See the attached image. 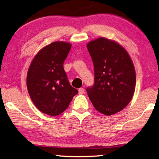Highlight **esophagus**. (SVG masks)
Wrapping results in <instances>:
<instances>
[{"mask_svg":"<svg viewBox=\"0 0 159 159\" xmlns=\"http://www.w3.org/2000/svg\"><path fill=\"white\" fill-rule=\"evenodd\" d=\"M84 92H85V89H84V88H80L79 89V93L80 94H83V93H84Z\"/></svg>","mask_w":159,"mask_h":159,"instance_id":"obj_1","label":"esophagus"}]
</instances>
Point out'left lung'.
I'll return each mask as SVG.
<instances>
[{
	"mask_svg": "<svg viewBox=\"0 0 159 159\" xmlns=\"http://www.w3.org/2000/svg\"><path fill=\"white\" fill-rule=\"evenodd\" d=\"M87 48L94 64V83L86 89L95 109L111 115L131 102L135 87V71L129 53L116 42L100 37Z\"/></svg>",
	"mask_w": 159,
	"mask_h": 159,
	"instance_id": "obj_1",
	"label": "left lung"
}]
</instances>
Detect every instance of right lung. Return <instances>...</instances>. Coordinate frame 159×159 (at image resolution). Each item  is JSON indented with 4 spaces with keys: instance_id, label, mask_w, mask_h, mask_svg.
Instances as JSON below:
<instances>
[{
    "instance_id": "obj_1",
    "label": "right lung",
    "mask_w": 159,
    "mask_h": 159,
    "mask_svg": "<svg viewBox=\"0 0 159 159\" xmlns=\"http://www.w3.org/2000/svg\"><path fill=\"white\" fill-rule=\"evenodd\" d=\"M71 47L65 42H55L42 48L31 62L26 84L37 109L51 116L61 114L79 91L71 86L63 63Z\"/></svg>"
}]
</instances>
